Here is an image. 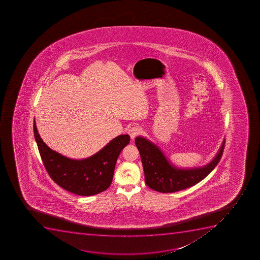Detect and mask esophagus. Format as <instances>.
Returning a JSON list of instances; mask_svg holds the SVG:
<instances>
[{
	"instance_id": "obj_1",
	"label": "esophagus",
	"mask_w": 260,
	"mask_h": 260,
	"mask_svg": "<svg viewBox=\"0 0 260 260\" xmlns=\"http://www.w3.org/2000/svg\"><path fill=\"white\" fill-rule=\"evenodd\" d=\"M141 133H142V128L138 126H133L132 128H128V134L132 140H134Z\"/></svg>"
}]
</instances>
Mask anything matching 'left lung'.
Here are the masks:
<instances>
[{
	"label": "left lung",
	"mask_w": 260,
	"mask_h": 260,
	"mask_svg": "<svg viewBox=\"0 0 260 260\" xmlns=\"http://www.w3.org/2000/svg\"><path fill=\"white\" fill-rule=\"evenodd\" d=\"M144 170L145 181L150 188L162 193L175 192L200 182L219 164L225 140L216 157L204 167L183 170L170 165L161 150L144 137L136 138Z\"/></svg>",
	"instance_id": "8db88e82"
}]
</instances>
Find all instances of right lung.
Returning a JSON list of instances; mask_svg holds the SVG:
<instances>
[{
  "instance_id": "obj_1",
  "label": "right lung",
  "mask_w": 260,
  "mask_h": 260,
  "mask_svg": "<svg viewBox=\"0 0 260 260\" xmlns=\"http://www.w3.org/2000/svg\"><path fill=\"white\" fill-rule=\"evenodd\" d=\"M34 135L50 177L65 190L80 196L95 195L110 186L118 155L131 141L128 135H121L91 157L75 160L47 147L39 135L35 120Z\"/></svg>"
}]
</instances>
